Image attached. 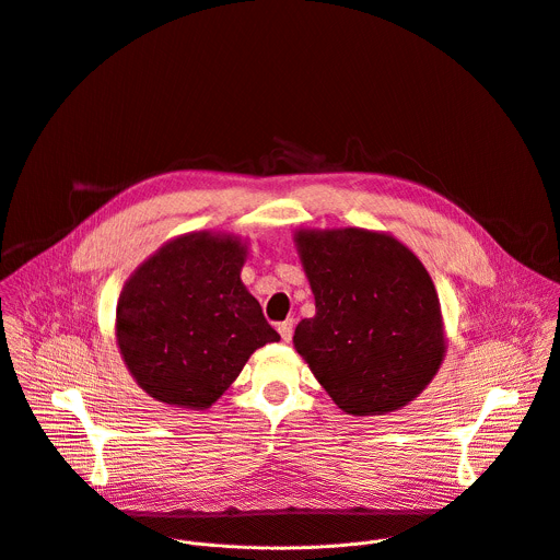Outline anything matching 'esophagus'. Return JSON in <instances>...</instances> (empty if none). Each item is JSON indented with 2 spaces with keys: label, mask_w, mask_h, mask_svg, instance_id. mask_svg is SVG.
I'll list each match as a JSON object with an SVG mask.
<instances>
[{
  "label": "esophagus",
  "mask_w": 560,
  "mask_h": 560,
  "mask_svg": "<svg viewBox=\"0 0 560 560\" xmlns=\"http://www.w3.org/2000/svg\"><path fill=\"white\" fill-rule=\"evenodd\" d=\"M279 335H281V339L288 343V341H292V335H294V324H292V318H288V322H283V324H279Z\"/></svg>",
  "instance_id": "1"
}]
</instances>
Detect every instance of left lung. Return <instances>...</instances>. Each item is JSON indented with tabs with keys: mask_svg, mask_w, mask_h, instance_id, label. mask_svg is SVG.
<instances>
[{
	"mask_svg": "<svg viewBox=\"0 0 560 560\" xmlns=\"http://www.w3.org/2000/svg\"><path fill=\"white\" fill-rule=\"evenodd\" d=\"M294 238L316 305L294 330L296 352L343 412L401 410L445 354L441 303L428 270L381 232L299 230Z\"/></svg>",
	"mask_w": 560,
	"mask_h": 560,
	"instance_id": "1",
	"label": "left lung"
}]
</instances>
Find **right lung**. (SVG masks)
<instances>
[{"mask_svg": "<svg viewBox=\"0 0 560 560\" xmlns=\"http://www.w3.org/2000/svg\"><path fill=\"white\" fill-rule=\"evenodd\" d=\"M246 246L195 232L159 248L117 303V343L135 381L156 401L206 410L250 354L281 337L242 283Z\"/></svg>", "mask_w": 560, "mask_h": 560, "instance_id": "right-lung-1", "label": "right lung"}]
</instances>
